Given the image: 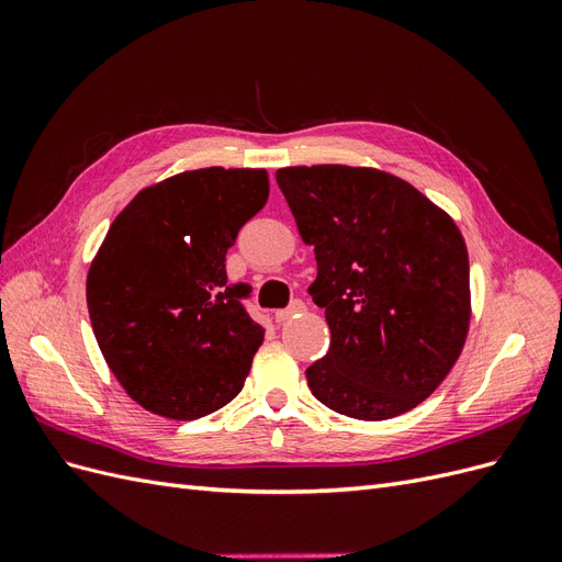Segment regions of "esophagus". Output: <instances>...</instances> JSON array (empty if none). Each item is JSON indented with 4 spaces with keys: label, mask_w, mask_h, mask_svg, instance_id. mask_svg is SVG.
I'll list each match as a JSON object with an SVG mask.
<instances>
[{
    "label": "esophagus",
    "mask_w": 562,
    "mask_h": 562,
    "mask_svg": "<svg viewBox=\"0 0 562 562\" xmlns=\"http://www.w3.org/2000/svg\"><path fill=\"white\" fill-rule=\"evenodd\" d=\"M302 312H304V302H302V300H293V302H291V307L279 310V312L274 314V318H277L279 323H283V321L293 318V316H297V314H302Z\"/></svg>",
    "instance_id": "1"
}]
</instances>
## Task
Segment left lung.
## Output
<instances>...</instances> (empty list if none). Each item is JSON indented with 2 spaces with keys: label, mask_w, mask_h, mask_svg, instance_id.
<instances>
[{
  "label": "left lung",
  "mask_w": 562,
  "mask_h": 562,
  "mask_svg": "<svg viewBox=\"0 0 562 562\" xmlns=\"http://www.w3.org/2000/svg\"><path fill=\"white\" fill-rule=\"evenodd\" d=\"M277 182L326 310L330 349L307 368L312 394L353 419L398 417L427 401L464 349L469 252L454 220L417 187L368 166H291Z\"/></svg>",
  "instance_id": "obj_1"
}]
</instances>
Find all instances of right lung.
Returning <instances> with one entry per match:
<instances>
[{
	"label": "right lung",
	"mask_w": 562,
	"mask_h": 562,
	"mask_svg": "<svg viewBox=\"0 0 562 562\" xmlns=\"http://www.w3.org/2000/svg\"><path fill=\"white\" fill-rule=\"evenodd\" d=\"M269 196L265 168H196L145 187L114 217L87 277L93 335L145 411L199 419L227 405L265 328L225 258Z\"/></svg>",
	"instance_id": "1"
}]
</instances>
